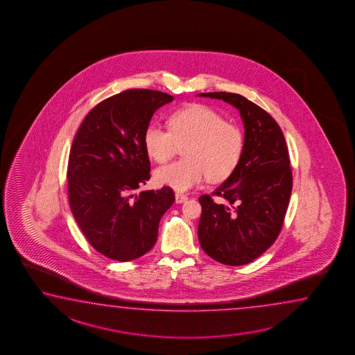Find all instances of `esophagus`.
I'll return each mask as SVG.
<instances>
[{"label": "esophagus", "mask_w": 355, "mask_h": 355, "mask_svg": "<svg viewBox=\"0 0 355 355\" xmlns=\"http://www.w3.org/2000/svg\"><path fill=\"white\" fill-rule=\"evenodd\" d=\"M175 199H176V202L181 204V202H187V200H188V196H187V195L181 194V193H176V194H175Z\"/></svg>", "instance_id": "1"}]
</instances>
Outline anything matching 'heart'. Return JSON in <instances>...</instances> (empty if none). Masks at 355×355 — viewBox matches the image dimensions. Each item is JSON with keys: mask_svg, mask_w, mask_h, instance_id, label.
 I'll use <instances>...</instances> for the list:
<instances>
[{"mask_svg": "<svg viewBox=\"0 0 355 355\" xmlns=\"http://www.w3.org/2000/svg\"><path fill=\"white\" fill-rule=\"evenodd\" d=\"M167 127L168 131L159 125H147L142 137L147 155L159 164L170 160L184 145L185 159L155 171L160 185L188 191L208 176L211 181L225 180L242 160L243 131L208 105L181 107L168 116Z\"/></svg>", "mask_w": 355, "mask_h": 355, "instance_id": "b5f03b06", "label": "heart"}]
</instances>
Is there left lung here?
Segmentation results:
<instances>
[{"mask_svg":"<svg viewBox=\"0 0 355 355\" xmlns=\"http://www.w3.org/2000/svg\"><path fill=\"white\" fill-rule=\"evenodd\" d=\"M234 105L244 123L242 160L211 195H202L198 234L209 257L227 266L254 261L277 239L292 190L290 156L281 127L270 113L241 94L202 93ZM213 196L225 198L218 205Z\"/></svg>","mask_w":355,"mask_h":355,"instance_id":"obj_1","label":"left lung"}]
</instances>
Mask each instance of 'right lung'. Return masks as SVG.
Masks as SVG:
<instances>
[{
  "mask_svg": "<svg viewBox=\"0 0 355 355\" xmlns=\"http://www.w3.org/2000/svg\"><path fill=\"white\" fill-rule=\"evenodd\" d=\"M173 99L150 89L121 92L92 108L73 139L70 209L87 241L105 257L125 262L144 256L174 204L168 187L132 194L151 178L144 131L155 111Z\"/></svg>",
  "mask_w": 355,
  "mask_h": 355,
  "instance_id": "add662e5",
  "label": "right lung"
}]
</instances>
